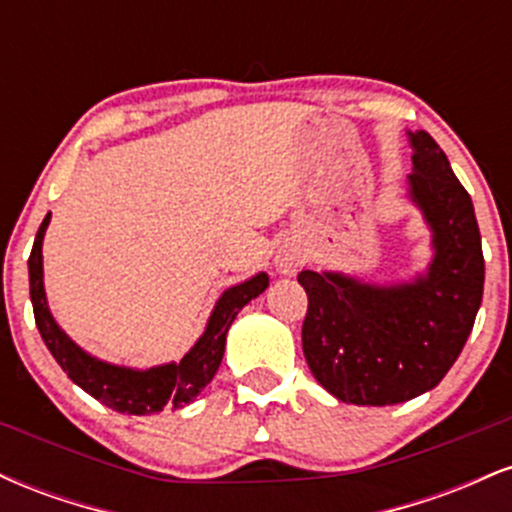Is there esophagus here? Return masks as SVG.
Listing matches in <instances>:
<instances>
[{"instance_id": "obj_1", "label": "esophagus", "mask_w": 512, "mask_h": 512, "mask_svg": "<svg viewBox=\"0 0 512 512\" xmlns=\"http://www.w3.org/2000/svg\"><path fill=\"white\" fill-rule=\"evenodd\" d=\"M274 264L281 274H296V269L303 264V255L293 248H284L276 252Z\"/></svg>"}]
</instances>
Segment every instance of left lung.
I'll use <instances>...</instances> for the list:
<instances>
[{
    "label": "left lung",
    "instance_id": "obj_1",
    "mask_svg": "<svg viewBox=\"0 0 512 512\" xmlns=\"http://www.w3.org/2000/svg\"><path fill=\"white\" fill-rule=\"evenodd\" d=\"M409 199L431 228L424 274L368 284L342 272L298 274L308 293L303 354L339 402L387 407L433 390L460 356L484 293V255L472 197L431 134L407 132Z\"/></svg>",
    "mask_w": 512,
    "mask_h": 512
}]
</instances>
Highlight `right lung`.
<instances>
[{
  "label": "right lung",
  "instance_id": "1",
  "mask_svg": "<svg viewBox=\"0 0 512 512\" xmlns=\"http://www.w3.org/2000/svg\"><path fill=\"white\" fill-rule=\"evenodd\" d=\"M48 223L50 214L40 223L31 257H28L31 303L40 337L64 373L72 378V383L79 385L91 397H96L105 407L120 411V414L146 416L163 411V407L180 409L195 402L199 392L211 383V378L221 366L226 334L231 330L236 315L269 286L267 272L255 274L252 279L221 293L214 310H211L204 334L178 363L170 361L146 370L117 366V363L91 356L79 344L72 342L50 313L43 284V238L48 231Z\"/></svg>",
  "mask_w": 512,
  "mask_h": 512
}]
</instances>
